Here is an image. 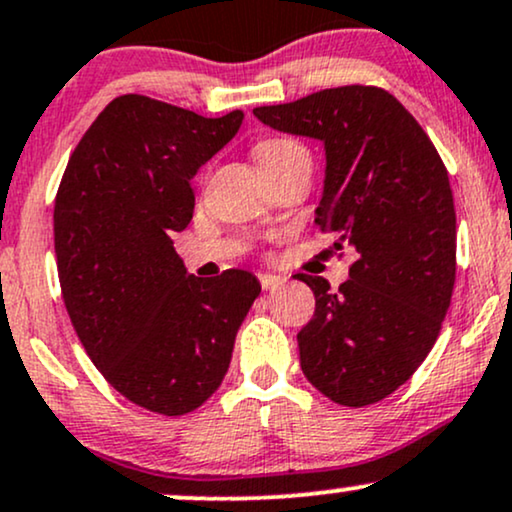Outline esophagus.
I'll return each mask as SVG.
<instances>
[{
  "label": "esophagus",
  "mask_w": 512,
  "mask_h": 512,
  "mask_svg": "<svg viewBox=\"0 0 512 512\" xmlns=\"http://www.w3.org/2000/svg\"><path fill=\"white\" fill-rule=\"evenodd\" d=\"M257 279H260V286L264 288V291H279L283 283H286L283 276H276V274H260Z\"/></svg>",
  "instance_id": "34e87169"
}]
</instances>
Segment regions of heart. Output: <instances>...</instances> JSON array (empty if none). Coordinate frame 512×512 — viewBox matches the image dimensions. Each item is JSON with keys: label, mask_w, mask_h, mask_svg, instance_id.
I'll return each instance as SVG.
<instances>
[{"label": "heart", "mask_w": 512, "mask_h": 512, "mask_svg": "<svg viewBox=\"0 0 512 512\" xmlns=\"http://www.w3.org/2000/svg\"><path fill=\"white\" fill-rule=\"evenodd\" d=\"M298 152H305V150L288 138H267V140H260V143L252 147V155H255L260 169H269V166L279 164L291 155H298Z\"/></svg>", "instance_id": "1"}]
</instances>
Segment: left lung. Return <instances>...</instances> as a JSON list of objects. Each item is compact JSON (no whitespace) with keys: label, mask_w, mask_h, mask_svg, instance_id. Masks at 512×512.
Masks as SVG:
<instances>
[{"label":"left lung","mask_w":512,"mask_h":512,"mask_svg":"<svg viewBox=\"0 0 512 512\" xmlns=\"http://www.w3.org/2000/svg\"><path fill=\"white\" fill-rule=\"evenodd\" d=\"M276 131L324 143L326 176L315 224L357 260L298 334L303 374L338 405L362 408L403 386L436 343L455 283V207L429 135L391 92L343 85L252 109Z\"/></svg>","instance_id":"left-lung-1"}]
</instances>
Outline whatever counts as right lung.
<instances>
[{"label": "right lung", "instance_id": "obj_1", "mask_svg": "<svg viewBox=\"0 0 512 512\" xmlns=\"http://www.w3.org/2000/svg\"><path fill=\"white\" fill-rule=\"evenodd\" d=\"M243 123L121 95L71 152L54 200V252L73 329L102 377L157 415L200 408L229 372L260 295L243 269L186 272L174 231L193 219L190 178Z\"/></svg>", "mask_w": 512, "mask_h": 512}]
</instances>
